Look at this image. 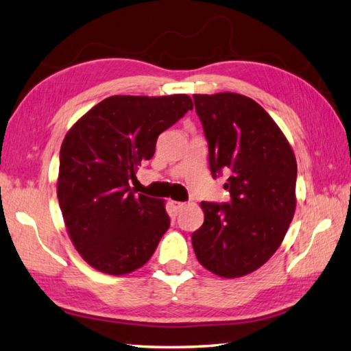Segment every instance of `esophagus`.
Segmentation results:
<instances>
[{
	"instance_id": "esophagus-1",
	"label": "esophagus",
	"mask_w": 351,
	"mask_h": 351,
	"mask_svg": "<svg viewBox=\"0 0 351 351\" xmlns=\"http://www.w3.org/2000/svg\"><path fill=\"white\" fill-rule=\"evenodd\" d=\"M171 204H173V208L176 210H180V209L184 208V203L183 202H171Z\"/></svg>"
}]
</instances>
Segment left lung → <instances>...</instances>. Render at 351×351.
Returning <instances> with one entry per match:
<instances>
[{"instance_id":"left-lung-1","label":"left lung","mask_w":351,"mask_h":351,"mask_svg":"<svg viewBox=\"0 0 351 351\" xmlns=\"http://www.w3.org/2000/svg\"><path fill=\"white\" fill-rule=\"evenodd\" d=\"M209 145L213 177L229 174L230 202H202L204 221L193 234L204 269L238 278L261 267L281 246L296 208V158L261 105L237 93L194 95Z\"/></svg>"}]
</instances>
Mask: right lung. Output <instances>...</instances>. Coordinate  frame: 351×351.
I'll list each match as a JSON object with an SVG mask.
<instances>
[{
  "label": "right lung",
  "instance_id": "1",
  "mask_svg": "<svg viewBox=\"0 0 351 351\" xmlns=\"http://www.w3.org/2000/svg\"><path fill=\"white\" fill-rule=\"evenodd\" d=\"M188 95L110 96L73 125L59 153L58 200L70 240L91 267L125 275L142 267L169 228L160 198L130 182L157 137L193 110Z\"/></svg>",
  "mask_w": 351,
  "mask_h": 351
}]
</instances>
